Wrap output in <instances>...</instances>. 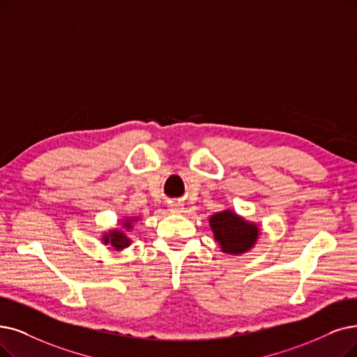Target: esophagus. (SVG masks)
I'll list each match as a JSON object with an SVG mask.
<instances>
[{"label": "esophagus", "instance_id": "34e87169", "mask_svg": "<svg viewBox=\"0 0 357 357\" xmlns=\"http://www.w3.org/2000/svg\"><path fill=\"white\" fill-rule=\"evenodd\" d=\"M169 208H171V212H174V213H178V212H183V204L180 202V201H174V202H171L169 204Z\"/></svg>", "mask_w": 357, "mask_h": 357}]
</instances>
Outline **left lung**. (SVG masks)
Instances as JSON below:
<instances>
[{
	"mask_svg": "<svg viewBox=\"0 0 357 357\" xmlns=\"http://www.w3.org/2000/svg\"><path fill=\"white\" fill-rule=\"evenodd\" d=\"M209 227L221 252L233 256L249 252L261 234L258 224L245 220L231 209L213 213Z\"/></svg>",
	"mask_w": 357,
	"mask_h": 357,
	"instance_id": "left-lung-1",
	"label": "left lung"
}]
</instances>
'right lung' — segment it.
I'll return each instance as SVG.
<instances>
[{
  "mask_svg": "<svg viewBox=\"0 0 357 357\" xmlns=\"http://www.w3.org/2000/svg\"><path fill=\"white\" fill-rule=\"evenodd\" d=\"M137 220H139L137 217H124L121 220V228H112V230L104 233V236L101 238L102 243L105 246H109V249H114L117 252L129 248L132 245V238L127 233L132 230L133 224Z\"/></svg>",
  "mask_w": 357,
  "mask_h": 357,
  "instance_id": "obj_1",
  "label": "right lung"
}]
</instances>
